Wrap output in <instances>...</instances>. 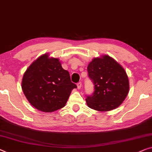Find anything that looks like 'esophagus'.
Here are the masks:
<instances>
[{
    "instance_id": "esophagus-1",
    "label": "esophagus",
    "mask_w": 152,
    "mask_h": 152,
    "mask_svg": "<svg viewBox=\"0 0 152 152\" xmlns=\"http://www.w3.org/2000/svg\"><path fill=\"white\" fill-rule=\"evenodd\" d=\"M81 86H82V84H81V82H79L77 84V86L78 89H81Z\"/></svg>"
}]
</instances>
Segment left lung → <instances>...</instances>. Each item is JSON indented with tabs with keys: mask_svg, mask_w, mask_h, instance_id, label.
Masks as SVG:
<instances>
[{
	"mask_svg": "<svg viewBox=\"0 0 152 152\" xmlns=\"http://www.w3.org/2000/svg\"><path fill=\"white\" fill-rule=\"evenodd\" d=\"M94 91L86 99L87 105L100 112L118 107L129 92L128 77L122 66L107 55L94 58L88 65Z\"/></svg>",
	"mask_w": 152,
	"mask_h": 152,
	"instance_id": "left-lung-1",
	"label": "left lung"
}]
</instances>
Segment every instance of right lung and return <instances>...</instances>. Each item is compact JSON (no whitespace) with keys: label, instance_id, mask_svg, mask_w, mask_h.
<instances>
[{"label":"right lung","instance_id":"1","mask_svg":"<svg viewBox=\"0 0 152 152\" xmlns=\"http://www.w3.org/2000/svg\"><path fill=\"white\" fill-rule=\"evenodd\" d=\"M76 88L60 60L50 58L49 53L33 61L22 80V89L28 102L45 113L64 107L72 89Z\"/></svg>","mask_w":152,"mask_h":152}]
</instances>
